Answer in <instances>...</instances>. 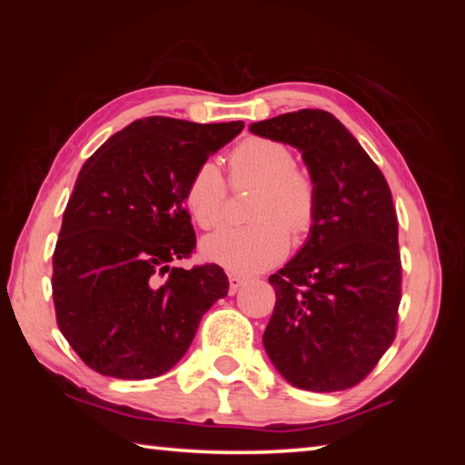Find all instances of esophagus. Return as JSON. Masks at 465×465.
<instances>
[{
	"label": "esophagus",
	"mask_w": 465,
	"mask_h": 465,
	"mask_svg": "<svg viewBox=\"0 0 465 465\" xmlns=\"http://www.w3.org/2000/svg\"><path fill=\"white\" fill-rule=\"evenodd\" d=\"M227 279H230V293H232V295L238 293V289L243 285V282H246V279L240 277V274H235V272L227 274Z\"/></svg>",
	"instance_id": "esophagus-1"
}]
</instances>
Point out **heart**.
<instances>
[{"label": "heart", "instance_id": "heart-1", "mask_svg": "<svg viewBox=\"0 0 465 465\" xmlns=\"http://www.w3.org/2000/svg\"><path fill=\"white\" fill-rule=\"evenodd\" d=\"M233 186H256L248 225L222 227L201 243L207 262L232 272H258L282 261L289 250V226L303 235L316 222L318 194L308 172L295 168L287 145L271 139H246L230 155ZM188 213L204 230L223 219L225 180L215 162H203L184 191Z\"/></svg>", "mask_w": 465, "mask_h": 465}]
</instances>
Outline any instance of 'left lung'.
<instances>
[{
    "instance_id": "8db88e82",
    "label": "left lung",
    "mask_w": 465,
    "mask_h": 465,
    "mask_svg": "<svg viewBox=\"0 0 465 465\" xmlns=\"http://www.w3.org/2000/svg\"><path fill=\"white\" fill-rule=\"evenodd\" d=\"M250 133L295 147L318 194L308 240L269 277L277 303L262 334L266 355L299 390L352 388L396 336L402 264L390 186L326 110L279 114Z\"/></svg>"
}]
</instances>
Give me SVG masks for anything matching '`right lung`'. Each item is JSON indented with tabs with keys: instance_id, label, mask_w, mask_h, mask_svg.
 <instances>
[{
	"instance_id": "add662e5",
	"label": "right lung",
	"mask_w": 465,
	"mask_h": 465,
	"mask_svg": "<svg viewBox=\"0 0 465 465\" xmlns=\"http://www.w3.org/2000/svg\"><path fill=\"white\" fill-rule=\"evenodd\" d=\"M242 129V121L147 116L82 166L53 254V302L61 334L94 371L116 380L170 371L203 313L227 295L222 266L172 262L196 243L184 209L188 180Z\"/></svg>"
}]
</instances>
